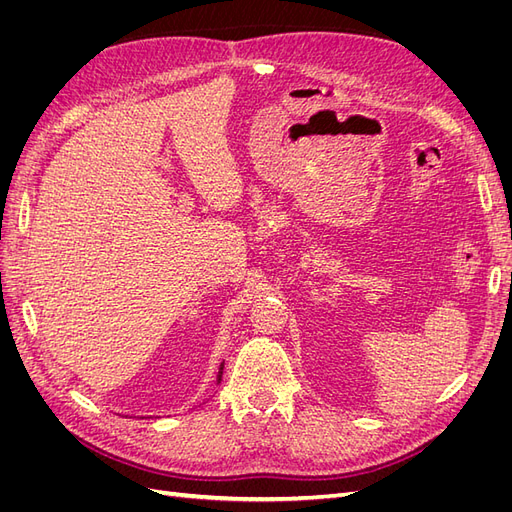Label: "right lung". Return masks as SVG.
Segmentation results:
<instances>
[{"mask_svg":"<svg viewBox=\"0 0 512 512\" xmlns=\"http://www.w3.org/2000/svg\"><path fill=\"white\" fill-rule=\"evenodd\" d=\"M222 374H224V363L220 365V371H218V384H220V380H222Z\"/></svg>","mask_w":512,"mask_h":512,"instance_id":"1","label":"right lung"}]
</instances>
